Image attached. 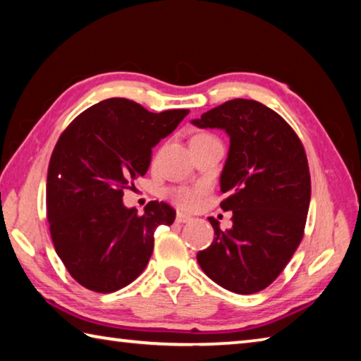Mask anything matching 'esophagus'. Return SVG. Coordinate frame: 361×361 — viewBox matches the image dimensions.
Masks as SVG:
<instances>
[{
    "label": "esophagus",
    "instance_id": "esophagus-1",
    "mask_svg": "<svg viewBox=\"0 0 361 361\" xmlns=\"http://www.w3.org/2000/svg\"><path fill=\"white\" fill-rule=\"evenodd\" d=\"M192 220V217L190 216H185V214H182V212H179L176 216V222L177 224H188Z\"/></svg>",
    "mask_w": 361,
    "mask_h": 361
}]
</instances>
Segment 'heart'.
Instances as JSON below:
<instances>
[{"mask_svg":"<svg viewBox=\"0 0 361 361\" xmlns=\"http://www.w3.org/2000/svg\"><path fill=\"white\" fill-rule=\"evenodd\" d=\"M207 135H198L195 137H203ZM166 197L180 209H195L204 197V190L201 187H171Z\"/></svg>","mask_w":361,"mask_h":361,"instance_id":"heart-1","label":"heart"}]
</instances>
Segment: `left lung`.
<instances>
[{
    "instance_id": "obj_1",
    "label": "left lung",
    "mask_w": 361,
    "mask_h": 361,
    "mask_svg": "<svg viewBox=\"0 0 361 361\" xmlns=\"http://www.w3.org/2000/svg\"><path fill=\"white\" fill-rule=\"evenodd\" d=\"M230 136L220 207L233 228L209 217L214 241L198 252L206 276L230 292L257 293L287 267L302 236L311 201V174L298 135L279 114L254 99H230L192 120Z\"/></svg>"
}]
</instances>
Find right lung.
Instances as JSON below:
<instances>
[{
  "mask_svg": "<svg viewBox=\"0 0 361 361\" xmlns=\"http://www.w3.org/2000/svg\"><path fill=\"white\" fill-rule=\"evenodd\" d=\"M188 109L149 112L126 98H109L79 114L55 144L47 169L46 207L56 255L82 287L112 293L147 267L157 226L176 211L150 201L139 216L123 192L147 173L152 147Z\"/></svg>",
  "mask_w": 361,
  "mask_h": 361,
  "instance_id": "obj_1",
  "label": "right lung"
}]
</instances>
